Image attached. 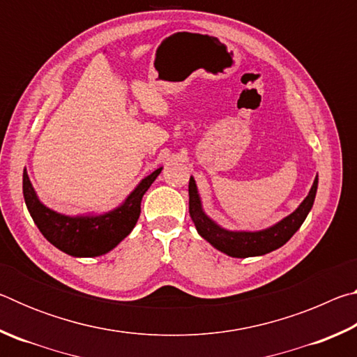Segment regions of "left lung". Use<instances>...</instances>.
<instances>
[{
	"label": "left lung",
	"mask_w": 357,
	"mask_h": 357,
	"mask_svg": "<svg viewBox=\"0 0 357 357\" xmlns=\"http://www.w3.org/2000/svg\"><path fill=\"white\" fill-rule=\"evenodd\" d=\"M317 187L318 176L313 181L309 195L299 204V208L279 223H275L274 227L261 229V231H228V229L220 228L203 213L195 181L190 176L189 214L192 217V222L195 223L197 231L200 233V236L206 239L209 244H213L217 250L234 258L258 257L279 249V247L285 244L298 231L302 222L305 220L307 214L310 213L313 202H315Z\"/></svg>",
	"instance_id": "obj_1"
}]
</instances>
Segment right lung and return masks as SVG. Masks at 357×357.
I'll use <instances>...</instances> for the list:
<instances>
[{"instance_id":"right-lung-1","label":"right lung","mask_w":357,"mask_h":357,"mask_svg":"<svg viewBox=\"0 0 357 357\" xmlns=\"http://www.w3.org/2000/svg\"><path fill=\"white\" fill-rule=\"evenodd\" d=\"M160 172L162 168H157L119 208L102 215L69 217L48 209L36 195L26 170L23 172V197L34 223L48 243L72 257H99L114 249L134 229L142 213V198Z\"/></svg>"}]
</instances>
